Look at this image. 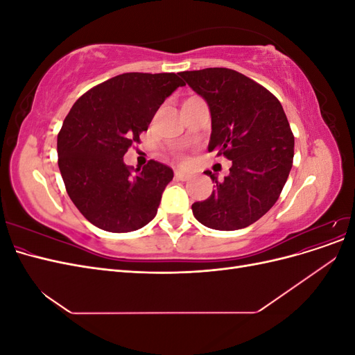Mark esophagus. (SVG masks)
I'll return each mask as SVG.
<instances>
[{"label":"esophagus","mask_w":355,"mask_h":355,"mask_svg":"<svg viewBox=\"0 0 355 355\" xmlns=\"http://www.w3.org/2000/svg\"><path fill=\"white\" fill-rule=\"evenodd\" d=\"M175 178H176L178 180H188V179L191 178V175L185 173V171H182V170H176V171H175Z\"/></svg>","instance_id":"34e87169"}]
</instances>
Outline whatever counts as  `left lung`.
I'll return each mask as SVG.
<instances>
[{
  "mask_svg": "<svg viewBox=\"0 0 355 355\" xmlns=\"http://www.w3.org/2000/svg\"><path fill=\"white\" fill-rule=\"evenodd\" d=\"M202 96L211 114L209 153L232 161L211 196L192 204L204 227L234 231L249 227L280 197L293 164L295 137L275 96L245 75L228 68H206L179 73Z\"/></svg>",
  "mask_w": 355,
  "mask_h": 355,
  "instance_id": "8db88e82",
  "label": "left lung"
}]
</instances>
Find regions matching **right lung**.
<instances>
[{
  "label": "right lung",
  "instance_id": "obj_1",
  "mask_svg": "<svg viewBox=\"0 0 355 355\" xmlns=\"http://www.w3.org/2000/svg\"><path fill=\"white\" fill-rule=\"evenodd\" d=\"M182 85L173 72H127L73 103L58 135V164L69 198L94 227L130 232L155 218L173 170L154 159L135 170L123 157Z\"/></svg>",
  "mask_w": 355,
  "mask_h": 355
}]
</instances>
